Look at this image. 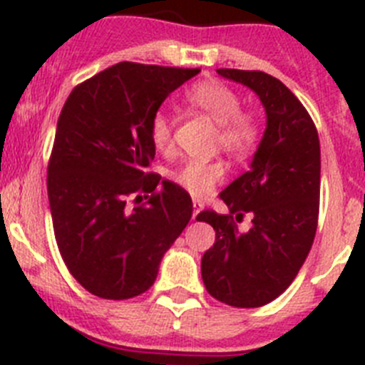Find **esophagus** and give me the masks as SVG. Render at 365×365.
Returning a JSON list of instances; mask_svg holds the SVG:
<instances>
[{"label": "esophagus", "mask_w": 365, "mask_h": 365, "mask_svg": "<svg viewBox=\"0 0 365 365\" xmlns=\"http://www.w3.org/2000/svg\"><path fill=\"white\" fill-rule=\"evenodd\" d=\"M192 207H195V209H192V220H196L198 218V215H200V211H202V203H200V200H192Z\"/></svg>", "instance_id": "obj_1"}]
</instances>
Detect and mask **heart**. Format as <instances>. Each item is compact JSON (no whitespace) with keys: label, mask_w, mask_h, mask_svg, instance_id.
I'll list each match as a JSON object with an SVG mask.
<instances>
[{"label":"heart","mask_w":365,"mask_h":365,"mask_svg":"<svg viewBox=\"0 0 365 365\" xmlns=\"http://www.w3.org/2000/svg\"><path fill=\"white\" fill-rule=\"evenodd\" d=\"M185 101L190 109L202 110L218 123V143L229 153H245L258 140V123L255 116L240 110L242 100L238 93L227 85L220 81H200L189 87ZM149 136L154 149L169 150L173 142V125L169 116L162 110L150 118ZM173 178L189 195L203 198L223 178V165L218 162L190 158L183 162Z\"/></svg>","instance_id":"b5f03b06"}]
</instances>
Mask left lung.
I'll return each mask as SVG.
<instances>
[{"label":"left lung","instance_id":"1","mask_svg":"<svg viewBox=\"0 0 365 365\" xmlns=\"http://www.w3.org/2000/svg\"><path fill=\"white\" fill-rule=\"evenodd\" d=\"M260 98L267 127L251 169L220 192L229 215L202 211L216 231L202 258L207 293L232 307H262L280 297L309 255L320 207V142L309 113L280 80L262 71L218 68ZM249 212L253 225L235 222Z\"/></svg>","mask_w":365,"mask_h":365}]
</instances>
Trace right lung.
I'll list each match as a JSON object with an SVG mask.
<instances>
[{
  "instance_id": "1",
  "label": "right lung",
  "mask_w": 365,
  "mask_h": 365,
  "mask_svg": "<svg viewBox=\"0 0 365 365\" xmlns=\"http://www.w3.org/2000/svg\"><path fill=\"white\" fill-rule=\"evenodd\" d=\"M198 72L121 61L65 101L48 160V203L61 258L88 293L107 300L145 293L192 216L189 192L147 169L156 153L150 118Z\"/></svg>"
}]
</instances>
